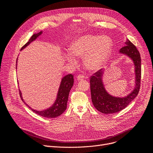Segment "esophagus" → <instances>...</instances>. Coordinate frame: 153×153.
Masks as SVG:
<instances>
[{
	"label": "esophagus",
	"mask_w": 153,
	"mask_h": 153,
	"mask_svg": "<svg viewBox=\"0 0 153 153\" xmlns=\"http://www.w3.org/2000/svg\"><path fill=\"white\" fill-rule=\"evenodd\" d=\"M84 76L83 75H81V74H80V75H79L77 77V80L78 81H80V80H82L83 79H84Z\"/></svg>",
	"instance_id": "34e87169"
}]
</instances>
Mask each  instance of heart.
<instances>
[{
  "label": "heart",
  "mask_w": 153,
  "mask_h": 153,
  "mask_svg": "<svg viewBox=\"0 0 153 153\" xmlns=\"http://www.w3.org/2000/svg\"><path fill=\"white\" fill-rule=\"evenodd\" d=\"M113 50V40L107 36L86 34L78 37L71 43L66 55L67 60L76 65L74 57H83L85 67L90 70L102 68L110 59Z\"/></svg>",
  "instance_id": "b5f03b06"
}]
</instances>
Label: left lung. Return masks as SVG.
<instances>
[{"label":"left lung","instance_id":"1","mask_svg":"<svg viewBox=\"0 0 153 153\" xmlns=\"http://www.w3.org/2000/svg\"><path fill=\"white\" fill-rule=\"evenodd\" d=\"M125 46L120 48L119 52L131 59L134 65L135 71V86L134 90L125 97H119L109 94L103 82L104 70L100 69L90 77V90L91 100L94 107L103 114L116 113L126 108L129 103L137 96L141 79V58L136 48L128 39L125 42Z\"/></svg>","mask_w":153,"mask_h":153}]
</instances>
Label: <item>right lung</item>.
I'll return each instance as SVG.
<instances>
[{
    "label": "right lung",
    "instance_id": "add662e5",
    "mask_svg": "<svg viewBox=\"0 0 153 153\" xmlns=\"http://www.w3.org/2000/svg\"><path fill=\"white\" fill-rule=\"evenodd\" d=\"M42 33H43L42 31H41L38 33L33 34L30 38V39L29 40V41L25 45H24L22 47L20 51L26 48L32 42L34 41L39 36H40L42 34ZM17 59L16 61V69H17ZM73 84H74V76L73 74H70L64 76L62 79L59 88V90L57 92V97L54 103L50 108L42 111H37L31 108L24 100L23 97L22 96V93L20 90H19V94H20V96L22 100L25 103V105L28 108H30L31 110L33 112H34L36 114L47 118H54L59 116L65 110H66L69 93L73 86Z\"/></svg>",
    "mask_w": 153,
    "mask_h": 153
}]
</instances>
